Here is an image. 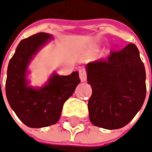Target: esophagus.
Here are the masks:
<instances>
[{"mask_svg": "<svg viewBox=\"0 0 152 152\" xmlns=\"http://www.w3.org/2000/svg\"><path fill=\"white\" fill-rule=\"evenodd\" d=\"M79 76H80V79L82 82H85L86 79H87V73H86V70L84 69H82L79 70Z\"/></svg>", "mask_w": 152, "mask_h": 152, "instance_id": "1", "label": "esophagus"}]
</instances>
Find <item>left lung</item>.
Segmentation results:
<instances>
[{
    "label": "left lung",
    "mask_w": 152,
    "mask_h": 152,
    "mask_svg": "<svg viewBox=\"0 0 152 152\" xmlns=\"http://www.w3.org/2000/svg\"><path fill=\"white\" fill-rule=\"evenodd\" d=\"M86 71L92 89L88 102L91 122L106 129L126 126L146 96L145 68L137 46L111 52L107 59L88 63Z\"/></svg>",
    "instance_id": "left-lung-1"
}]
</instances>
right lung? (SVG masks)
Instances as JSON below:
<instances>
[{
	"mask_svg": "<svg viewBox=\"0 0 152 152\" xmlns=\"http://www.w3.org/2000/svg\"><path fill=\"white\" fill-rule=\"evenodd\" d=\"M52 38L48 33L39 32L23 39L8 67L5 86L7 99L17 117L30 128H44L55 124L61 117L63 104L80 83L76 71L69 76L53 74L46 85L40 88L28 85V65Z\"/></svg>",
	"mask_w": 152,
	"mask_h": 152,
	"instance_id": "right-lung-1",
	"label": "right lung"
}]
</instances>
